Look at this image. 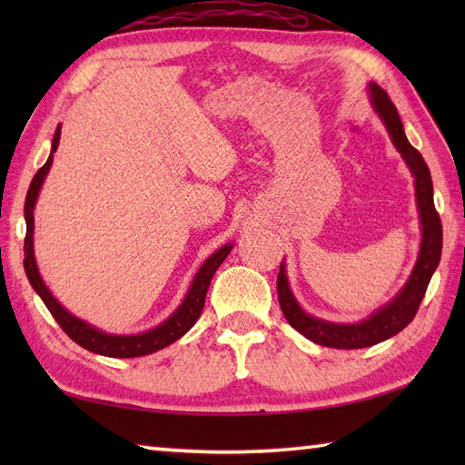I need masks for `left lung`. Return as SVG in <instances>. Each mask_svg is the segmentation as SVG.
I'll return each instance as SVG.
<instances>
[{"instance_id":"8db88e82","label":"left lung","mask_w":465,"mask_h":465,"mask_svg":"<svg viewBox=\"0 0 465 465\" xmlns=\"http://www.w3.org/2000/svg\"><path fill=\"white\" fill-rule=\"evenodd\" d=\"M368 94L375 114L380 115L385 130H388L391 143L403 157V162L410 167L413 175V185H416V205L420 212V225H421V243L416 265L410 273L406 285L391 298L383 308L375 310L368 318L358 323H335L325 322L310 315L295 300V295L290 288V280L285 275V263L280 265L278 275V298L280 308L290 322L293 330H298L303 338L312 340L313 343L325 345V348L335 350H358L370 348L380 341L390 340L391 335L400 333L418 313L420 303L426 295L428 283L436 272L440 258H441V222L433 205V183L430 175V167L423 162L421 153L413 147L406 132H403L401 117L378 84L368 85Z\"/></svg>"}]
</instances>
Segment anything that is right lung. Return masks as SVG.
I'll return each mask as SVG.
<instances>
[{
	"label": "right lung",
	"mask_w": 465,
	"mask_h": 465,
	"mask_svg": "<svg viewBox=\"0 0 465 465\" xmlns=\"http://www.w3.org/2000/svg\"><path fill=\"white\" fill-rule=\"evenodd\" d=\"M59 135H62V125H57L54 142H52V152H49L47 162L44 163L42 170H39L32 183H29V190L25 195V205H24V215H25V242H24V268L25 275L32 288L39 298L44 300L45 308L49 313L54 315L55 322L59 323L69 338H72L77 345H82L87 351L107 355V358H140V355H147L153 351H160L167 345L177 341L193 328V323L200 318L203 312V303H205V293L207 288H210L213 273L217 268L223 263L227 258V253L232 252L233 243H225L220 250H215L210 258H207L202 268L197 270L193 275V280L190 283V290H187L183 302L177 305V310L162 322L155 328L142 331V333H130V335H117V333H107L104 330H97L95 325L87 323L80 318H75L74 313H69L62 303H59L52 292L47 290V285L44 283L42 275H39L37 270V262H35V253H34V210H35V202L39 190L45 182V175L49 172V167L54 163V153L59 145Z\"/></svg>",
	"instance_id": "obj_1"
}]
</instances>
